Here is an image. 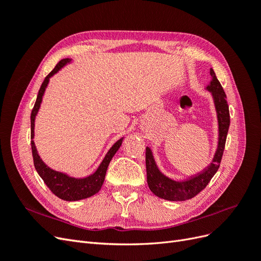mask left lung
Returning a JSON list of instances; mask_svg holds the SVG:
<instances>
[{
	"label": "left lung",
	"instance_id": "1",
	"mask_svg": "<svg viewBox=\"0 0 261 261\" xmlns=\"http://www.w3.org/2000/svg\"><path fill=\"white\" fill-rule=\"evenodd\" d=\"M210 75L212 80L206 87V90L211 93L213 103H215L219 125V140L217 151L209 167L199 173L198 175L193 176L186 180L172 179L165 176L159 170L154 161L151 149L149 147L146 148L147 183L150 191L162 199L170 201H183L193 198L208 185L220 167L228 127H230V112H228L226 94L212 68L210 69Z\"/></svg>",
	"mask_w": 261,
	"mask_h": 261
}]
</instances>
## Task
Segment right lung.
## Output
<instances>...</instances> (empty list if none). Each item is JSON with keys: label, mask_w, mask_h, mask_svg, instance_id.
<instances>
[{"label": "right lung", "mask_w": 261, "mask_h": 261, "mask_svg": "<svg viewBox=\"0 0 261 261\" xmlns=\"http://www.w3.org/2000/svg\"><path fill=\"white\" fill-rule=\"evenodd\" d=\"M72 62V59H63L61 60L57 66L54 67L52 72L44 78V81L39 89L38 97L36 100L35 107L33 109V112H31L30 116V122H31V150H33V156H34V164L35 168L38 172V174L43 179L45 185L50 188V191L58 196L59 198L66 200V201H77L89 198V197L97 194L103 184L105 178H106V173L108 170V167L110 164V161L112 160V158L116 153V151L120 149L123 138L118 139L116 143L110 148L107 154L105 155L103 160L100 163L98 169L94 171L92 174L85 176V177H73L66 173H63L60 171H55L51 169L50 167L46 165L43 160L40 158L38 153V150L35 145V122H36V116L40 110L41 103H42V98L44 96V92L46 87L49 85L50 78L57 74L61 68L64 67L65 65L69 64Z\"/></svg>", "instance_id": "obj_1"}]
</instances>
